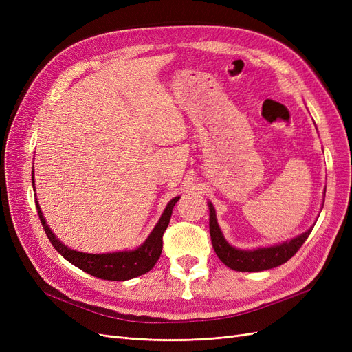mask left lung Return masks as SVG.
<instances>
[{
	"label": "left lung",
	"mask_w": 352,
	"mask_h": 352,
	"mask_svg": "<svg viewBox=\"0 0 352 352\" xmlns=\"http://www.w3.org/2000/svg\"><path fill=\"white\" fill-rule=\"evenodd\" d=\"M324 202V201H323ZM210 207V236L212 248H214L217 257L221 260L223 264L236 272H263L286 263L291 257H294L295 252L301 248V245L305 239L310 236L313 226L304 232L302 235L296 236L291 241L273 245V247L257 248V250H238L225 239L223 233L219 228V223L216 219V210L212 207L211 202H208Z\"/></svg>",
	"instance_id": "1"
}]
</instances>
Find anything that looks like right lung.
I'll list each match as a JSON object with an SVG mask.
<instances>
[{"label":"right lung","mask_w":352,"mask_h":352,"mask_svg":"<svg viewBox=\"0 0 352 352\" xmlns=\"http://www.w3.org/2000/svg\"><path fill=\"white\" fill-rule=\"evenodd\" d=\"M32 185H34V173H32ZM179 198L180 197H175L166 206L162 217H160L155 228L150 233V236L146 238V241L142 245H140V247L132 251H117L107 254H88L74 251L66 247L65 243L58 241V238H56L54 233L48 228L44 216H42L38 199H35V204L39 220L42 223V226H44V230L50 242L52 243V247H54L69 263L76 265L80 270L87 272L88 274L104 280H129L150 272L158 261L163 250V233L168 226L173 207L179 201Z\"/></svg>","instance_id":"add662e5"}]
</instances>
